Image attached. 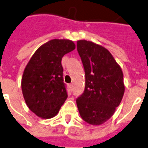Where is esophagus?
<instances>
[{
    "label": "esophagus",
    "instance_id": "obj_1",
    "mask_svg": "<svg viewBox=\"0 0 148 148\" xmlns=\"http://www.w3.org/2000/svg\"><path fill=\"white\" fill-rule=\"evenodd\" d=\"M69 88H70V90H73V85L71 83L70 85H69Z\"/></svg>",
    "mask_w": 148,
    "mask_h": 148
}]
</instances>
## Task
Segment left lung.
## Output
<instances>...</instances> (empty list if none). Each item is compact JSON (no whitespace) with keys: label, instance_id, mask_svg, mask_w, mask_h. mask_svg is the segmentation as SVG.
I'll list each match as a JSON object with an SVG mask.
<instances>
[{"label":"left lung","instance_id":"8db88e82","mask_svg":"<svg viewBox=\"0 0 148 148\" xmlns=\"http://www.w3.org/2000/svg\"><path fill=\"white\" fill-rule=\"evenodd\" d=\"M77 51L84 67V92L76 99L82 120L100 125L113 116L123 93V75L110 51L92 42H77Z\"/></svg>","mask_w":148,"mask_h":148}]
</instances>
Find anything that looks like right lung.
<instances>
[{
  "label": "right lung",
  "instance_id": "obj_1",
  "mask_svg": "<svg viewBox=\"0 0 148 148\" xmlns=\"http://www.w3.org/2000/svg\"><path fill=\"white\" fill-rule=\"evenodd\" d=\"M75 48L70 40H51L37 49L25 67L21 79L23 96L38 116L53 117L67 99L62 58Z\"/></svg>",
  "mask_w": 148,
  "mask_h": 148
}]
</instances>
